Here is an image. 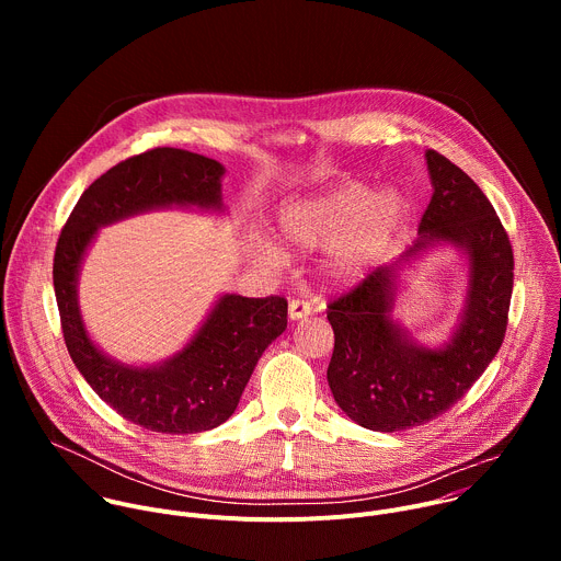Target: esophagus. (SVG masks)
Masks as SVG:
<instances>
[{
  "label": "esophagus",
  "instance_id": "esophagus-1",
  "mask_svg": "<svg viewBox=\"0 0 561 561\" xmlns=\"http://www.w3.org/2000/svg\"><path fill=\"white\" fill-rule=\"evenodd\" d=\"M310 304L304 301V299H290L288 301V317L293 319V322H297V319H304L310 314Z\"/></svg>",
  "mask_w": 561,
  "mask_h": 561
}]
</instances>
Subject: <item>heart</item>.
<instances>
[{
    "instance_id": "1",
    "label": "heart",
    "mask_w": 561,
    "mask_h": 561,
    "mask_svg": "<svg viewBox=\"0 0 561 561\" xmlns=\"http://www.w3.org/2000/svg\"><path fill=\"white\" fill-rule=\"evenodd\" d=\"M279 232L295 249H324L327 273L335 284L362 282L397 242L409 221V199L397 188L373 191L362 182H340L295 197L279 208ZM268 264L282 266L286 253L260 242Z\"/></svg>"
}]
</instances>
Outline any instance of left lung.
I'll use <instances>...</instances> for the list:
<instances>
[{
  "instance_id": "8db88e82",
  "label": "left lung",
  "mask_w": 561,
  "mask_h": 561,
  "mask_svg": "<svg viewBox=\"0 0 561 561\" xmlns=\"http://www.w3.org/2000/svg\"><path fill=\"white\" fill-rule=\"evenodd\" d=\"M426 167L433 197L417 242L329 306L331 392L353 422L379 433L422 426L457 404L497 355L508 322L513 249L493 204L444 154L426 150ZM439 245L467 257L469 284L449 340L426 347L391 312L403 273Z\"/></svg>"
}]
</instances>
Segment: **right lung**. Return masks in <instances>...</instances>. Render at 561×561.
<instances>
[{
	"label": "right lung",
	"mask_w": 561,
	"mask_h": 561,
	"mask_svg": "<svg viewBox=\"0 0 561 561\" xmlns=\"http://www.w3.org/2000/svg\"><path fill=\"white\" fill-rule=\"evenodd\" d=\"M217 159L152 148L95 180L75 204L55 249L53 286L72 364L124 420L167 435L217 428L237 409L262 353L286 331L284 297L224 293L173 357L133 366L108 357L89 335L77 282L102 226L162 208L224 213Z\"/></svg>",
	"instance_id": "1"
}]
</instances>
